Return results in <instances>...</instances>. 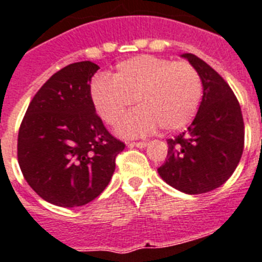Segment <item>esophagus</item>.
Returning a JSON list of instances; mask_svg holds the SVG:
<instances>
[{"label": "esophagus", "mask_w": 262, "mask_h": 262, "mask_svg": "<svg viewBox=\"0 0 262 262\" xmlns=\"http://www.w3.org/2000/svg\"><path fill=\"white\" fill-rule=\"evenodd\" d=\"M147 142H128V147H139V148H143L147 146Z\"/></svg>", "instance_id": "esophagus-1"}]
</instances>
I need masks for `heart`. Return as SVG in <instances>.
<instances>
[{"mask_svg": "<svg viewBox=\"0 0 262 262\" xmlns=\"http://www.w3.org/2000/svg\"><path fill=\"white\" fill-rule=\"evenodd\" d=\"M204 94L200 72L189 61L135 56L120 61L111 77L99 75L91 84L94 107L107 124H116L134 100L139 105L118 126L122 136H142L158 126L185 128L198 112Z\"/></svg>", "mask_w": 262, "mask_h": 262, "instance_id": "1", "label": "heart"}]
</instances>
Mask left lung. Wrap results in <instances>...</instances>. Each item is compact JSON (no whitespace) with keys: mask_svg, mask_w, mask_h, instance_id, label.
<instances>
[{"mask_svg":"<svg viewBox=\"0 0 262 262\" xmlns=\"http://www.w3.org/2000/svg\"><path fill=\"white\" fill-rule=\"evenodd\" d=\"M200 72L204 96L187 131L167 139V159L158 172L186 194H202L224 185L244 151L243 112L232 88L209 64L185 53Z\"/></svg>","mask_w":262,"mask_h":262,"instance_id":"left-lung-1","label":"left lung"}]
</instances>
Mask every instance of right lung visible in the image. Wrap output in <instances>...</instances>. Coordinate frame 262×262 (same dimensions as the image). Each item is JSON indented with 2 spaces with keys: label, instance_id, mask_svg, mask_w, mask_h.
I'll return each instance as SVG.
<instances>
[{
  "label": "right lung",
  "instance_id": "right-lung-1",
  "mask_svg": "<svg viewBox=\"0 0 262 262\" xmlns=\"http://www.w3.org/2000/svg\"><path fill=\"white\" fill-rule=\"evenodd\" d=\"M97 69L92 61L60 69L34 95L19 126L24 178L56 206H83L100 195L126 147L108 133L91 99Z\"/></svg>",
  "mask_w": 262,
  "mask_h": 262
}]
</instances>
